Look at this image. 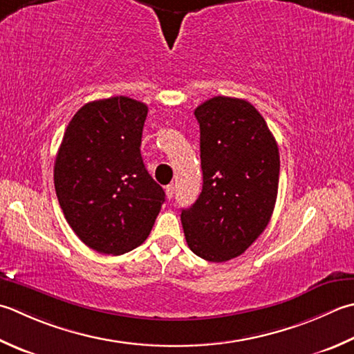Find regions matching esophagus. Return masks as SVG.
Masks as SVG:
<instances>
[{"mask_svg": "<svg viewBox=\"0 0 354 354\" xmlns=\"http://www.w3.org/2000/svg\"><path fill=\"white\" fill-rule=\"evenodd\" d=\"M165 195H167L169 199H171L173 196H175V185L170 184V185L165 187Z\"/></svg>", "mask_w": 354, "mask_h": 354, "instance_id": "esophagus-1", "label": "esophagus"}]
</instances>
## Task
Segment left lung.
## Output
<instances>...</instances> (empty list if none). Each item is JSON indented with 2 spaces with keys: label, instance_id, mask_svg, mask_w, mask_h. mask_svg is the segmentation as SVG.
Listing matches in <instances>:
<instances>
[{
  "label": "left lung",
  "instance_id": "1",
  "mask_svg": "<svg viewBox=\"0 0 354 354\" xmlns=\"http://www.w3.org/2000/svg\"><path fill=\"white\" fill-rule=\"evenodd\" d=\"M203 192L181 213L190 250L210 262L244 253L266 230L279 184V149L250 102L214 96L195 109Z\"/></svg>",
  "mask_w": 354,
  "mask_h": 354
}]
</instances>
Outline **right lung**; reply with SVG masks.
Segmentation results:
<instances>
[{
  "label": "right lung",
  "instance_id": "add662e5",
  "mask_svg": "<svg viewBox=\"0 0 354 354\" xmlns=\"http://www.w3.org/2000/svg\"><path fill=\"white\" fill-rule=\"evenodd\" d=\"M147 112L127 96L87 102L68 122L55 159V190L66 221L104 254L141 245L165 201L140 150Z\"/></svg>",
  "mask_w": 354,
  "mask_h": 354
}]
</instances>
